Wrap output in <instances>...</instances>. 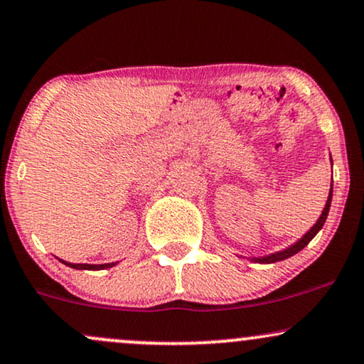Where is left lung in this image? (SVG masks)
<instances>
[{"label": "left lung", "instance_id": "obj_1", "mask_svg": "<svg viewBox=\"0 0 364 364\" xmlns=\"http://www.w3.org/2000/svg\"><path fill=\"white\" fill-rule=\"evenodd\" d=\"M331 163H332V159H331ZM331 200H332V183H331L329 198H327V203H326V207H323V210H322V215L318 217L317 224H315V225L312 227V229H310V230L307 232V234H305L304 237H301V239L299 240V242L293 244L291 247L284 249V251H279V252L269 254V256H264V257H254V261H256V262H266V264H269V262H277V261L288 259V257H291L293 254H296L299 251H301V249H304L305 246H307V244L310 242V240H312V239L315 237V234H317V232L322 229V225L326 224L327 213H329V208H331Z\"/></svg>", "mask_w": 364, "mask_h": 364}]
</instances>
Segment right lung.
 <instances>
[{
    "label": "right lung",
    "mask_w": 364,
    "mask_h": 364,
    "mask_svg": "<svg viewBox=\"0 0 364 364\" xmlns=\"http://www.w3.org/2000/svg\"><path fill=\"white\" fill-rule=\"evenodd\" d=\"M65 266L69 268H76V269H105V268H112L115 266V262H108V264H73V262H65L63 261Z\"/></svg>",
    "instance_id": "add662e5"
}]
</instances>
